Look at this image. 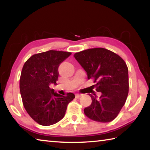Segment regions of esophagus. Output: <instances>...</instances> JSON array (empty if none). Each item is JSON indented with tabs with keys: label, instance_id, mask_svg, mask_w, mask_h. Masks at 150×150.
Returning <instances> with one entry per match:
<instances>
[{
	"label": "esophagus",
	"instance_id": "34e87169",
	"mask_svg": "<svg viewBox=\"0 0 150 150\" xmlns=\"http://www.w3.org/2000/svg\"><path fill=\"white\" fill-rule=\"evenodd\" d=\"M83 95V94H79V93H77V94H75V97L77 98H79L80 96H81Z\"/></svg>",
	"mask_w": 150,
	"mask_h": 150
}]
</instances>
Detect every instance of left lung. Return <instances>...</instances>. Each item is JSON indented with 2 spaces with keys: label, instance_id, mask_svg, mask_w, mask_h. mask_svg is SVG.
<instances>
[{
  "label": "left lung",
  "instance_id": "1",
  "mask_svg": "<svg viewBox=\"0 0 150 150\" xmlns=\"http://www.w3.org/2000/svg\"><path fill=\"white\" fill-rule=\"evenodd\" d=\"M75 59L87 72V79L96 82V91L88 94L92 99L84 113L91 120L109 122L115 119L125 104L128 94V69L117 54L105 48L86 50L74 54Z\"/></svg>",
  "mask_w": 150,
  "mask_h": 150
}]
</instances>
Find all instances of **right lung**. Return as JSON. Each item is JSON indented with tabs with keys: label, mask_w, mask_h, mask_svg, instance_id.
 <instances>
[{
	"label": "right lung",
	"mask_w": 150,
	"mask_h": 150,
	"mask_svg": "<svg viewBox=\"0 0 150 150\" xmlns=\"http://www.w3.org/2000/svg\"><path fill=\"white\" fill-rule=\"evenodd\" d=\"M71 53L50 50L33 55L24 63L20 91L28 114L40 125L50 126L64 117L67 105L75 98L69 93L61 95L50 88L57 85L58 67Z\"/></svg>",
	"instance_id": "right-lung-1"
}]
</instances>
